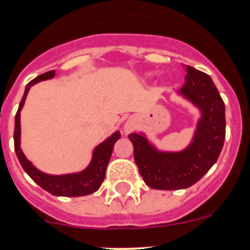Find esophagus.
<instances>
[{
    "instance_id": "34e87169",
    "label": "esophagus",
    "mask_w": 250,
    "mask_h": 250,
    "mask_svg": "<svg viewBox=\"0 0 250 250\" xmlns=\"http://www.w3.org/2000/svg\"><path fill=\"white\" fill-rule=\"evenodd\" d=\"M138 127V121L135 118H129V120L125 122V133H130Z\"/></svg>"
}]
</instances>
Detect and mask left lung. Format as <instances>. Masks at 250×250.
<instances>
[{"instance_id":"8db88e82","label":"left lung","mask_w":250,"mask_h":250,"mask_svg":"<svg viewBox=\"0 0 250 250\" xmlns=\"http://www.w3.org/2000/svg\"><path fill=\"white\" fill-rule=\"evenodd\" d=\"M180 93L202 111L193 141L181 152L157 151L144 135H128L134 160L146 185L156 190H180L192 186L213 167L224 146L225 104L211 78L186 65V83Z\"/></svg>"}]
</instances>
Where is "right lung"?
I'll use <instances>...</instances> for the list:
<instances>
[{"instance_id":"add662e5","label":"right lung","mask_w":250,"mask_h":250,"mask_svg":"<svg viewBox=\"0 0 250 250\" xmlns=\"http://www.w3.org/2000/svg\"><path fill=\"white\" fill-rule=\"evenodd\" d=\"M55 75V71H48L40 75L36 78L29 82L25 88V93L19 104V109L16 115V125H14V150L18 156L20 165L24 170L29 174L30 178L39 184L43 190L48 191L54 196H64V197H80V196L90 195L95 192L105 179V172L109 165V161L112 153L113 145L121 138L120 132H116L107 138L104 143L98 145L93 152V158L90 165L83 172L76 174H67V175H48L40 172L34 167L22 153L20 148V111L24 106L25 99L29 93V89L32 84L40 81L52 78Z\"/></svg>"}]
</instances>
